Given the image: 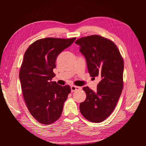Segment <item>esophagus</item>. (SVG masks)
I'll list each match as a JSON object with an SVG mask.
<instances>
[{"instance_id": "esophagus-1", "label": "esophagus", "mask_w": 146, "mask_h": 146, "mask_svg": "<svg viewBox=\"0 0 146 146\" xmlns=\"http://www.w3.org/2000/svg\"><path fill=\"white\" fill-rule=\"evenodd\" d=\"M71 88V91L74 92L75 91H77L78 90H81V87H79V86H75V85H72L70 87Z\"/></svg>"}]
</instances>
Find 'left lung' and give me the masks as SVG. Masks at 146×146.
Segmentation results:
<instances>
[{
	"label": "left lung",
	"instance_id": "obj_1",
	"mask_svg": "<svg viewBox=\"0 0 146 146\" xmlns=\"http://www.w3.org/2000/svg\"><path fill=\"white\" fill-rule=\"evenodd\" d=\"M76 44L85 57L90 76L100 80L96 92L88 86L83 88L86 98L80 103V111L87 120L101 122L112 113L121 96L123 60L115 44L99 35L81 38Z\"/></svg>",
	"mask_w": 146,
	"mask_h": 146
}]
</instances>
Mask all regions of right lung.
I'll list each match as a JSON object with an SVG mask.
<instances>
[{"instance_id":"add662e5","label":"right lung","mask_w":146,"mask_h":146,"mask_svg":"<svg viewBox=\"0 0 146 146\" xmlns=\"http://www.w3.org/2000/svg\"><path fill=\"white\" fill-rule=\"evenodd\" d=\"M76 38H46L32 43L25 51L19 72L24 100L29 111L39 123L48 125L58 120L70 92L69 85L52 82L56 57Z\"/></svg>"}]
</instances>
